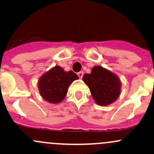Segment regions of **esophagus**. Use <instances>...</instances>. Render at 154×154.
<instances>
[{
    "label": "esophagus",
    "mask_w": 154,
    "mask_h": 154,
    "mask_svg": "<svg viewBox=\"0 0 154 154\" xmlns=\"http://www.w3.org/2000/svg\"><path fill=\"white\" fill-rule=\"evenodd\" d=\"M77 75H78L79 77H80V78L81 79L82 77V76H83V72H78V73H77Z\"/></svg>",
    "instance_id": "obj_1"
}]
</instances>
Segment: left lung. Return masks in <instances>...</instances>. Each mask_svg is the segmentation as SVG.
Masks as SVG:
<instances>
[{"instance_id":"obj_1","label":"left lung","mask_w":154,"mask_h":154,"mask_svg":"<svg viewBox=\"0 0 154 154\" xmlns=\"http://www.w3.org/2000/svg\"><path fill=\"white\" fill-rule=\"evenodd\" d=\"M82 80L89 87L94 100L100 106L111 104L120 94L119 77L101 66H95L91 74H84Z\"/></svg>"}]
</instances>
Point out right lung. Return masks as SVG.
I'll use <instances>...</instances> for the list:
<instances>
[{
	"label": "right lung",
	"mask_w": 154,
	"mask_h": 154,
	"mask_svg": "<svg viewBox=\"0 0 154 154\" xmlns=\"http://www.w3.org/2000/svg\"><path fill=\"white\" fill-rule=\"evenodd\" d=\"M78 78L72 71L65 72L57 66L40 77L38 82L39 91L42 97L48 103H59L66 97L70 84Z\"/></svg>",
	"instance_id": "add662e5"
}]
</instances>
